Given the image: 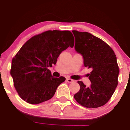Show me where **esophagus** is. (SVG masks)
Instances as JSON below:
<instances>
[{
    "label": "esophagus",
    "mask_w": 130,
    "mask_h": 130,
    "mask_svg": "<svg viewBox=\"0 0 130 130\" xmlns=\"http://www.w3.org/2000/svg\"><path fill=\"white\" fill-rule=\"evenodd\" d=\"M74 81V80L71 79H70V78H67V82L68 83H73Z\"/></svg>",
    "instance_id": "obj_1"
}]
</instances>
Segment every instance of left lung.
I'll return each instance as SVG.
<instances>
[{"label": "left lung", "instance_id": "1", "mask_svg": "<svg viewBox=\"0 0 130 130\" xmlns=\"http://www.w3.org/2000/svg\"><path fill=\"white\" fill-rule=\"evenodd\" d=\"M74 48L84 59L85 67L90 68V87L77 81L80 90L74 98L78 103L89 108L102 106L111 98L118 84L119 68L114 51L100 38L90 33L73 30Z\"/></svg>", "mask_w": 130, "mask_h": 130}]
</instances>
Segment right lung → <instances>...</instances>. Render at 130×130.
Segmentation results:
<instances>
[{"label":"right lung","instance_id":"right-lung-1","mask_svg":"<svg viewBox=\"0 0 130 130\" xmlns=\"http://www.w3.org/2000/svg\"><path fill=\"white\" fill-rule=\"evenodd\" d=\"M74 44L69 30H47L25 43L13 58L10 70L14 87L24 101L37 104L53 97L65 77H53L48 67L56 65L60 53Z\"/></svg>","mask_w":130,"mask_h":130}]
</instances>
